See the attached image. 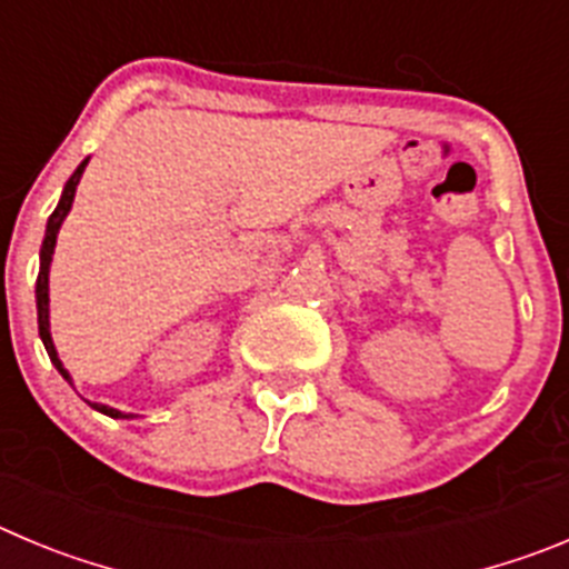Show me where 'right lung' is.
<instances>
[{"label": "right lung", "instance_id": "add662e5", "mask_svg": "<svg viewBox=\"0 0 569 569\" xmlns=\"http://www.w3.org/2000/svg\"><path fill=\"white\" fill-rule=\"evenodd\" d=\"M87 163H90V158L83 160L81 166H78L76 171H72V177L67 180L64 191H61V200L59 206H56V211L50 213V220H47V231H44V242H41V250H39V279H36V310H39V336L41 341H44V349H47V356H50V361H53V367L59 369L61 378L70 380V372L64 369V363H61L59 352H56V343H53V336H50V262H53V250H56V237H59V228L61 222H64V217L70 213L72 208V200H76V186L78 180H81L83 169H87ZM92 409H98L101 415L107 417H132V415H123V411L112 409V406H103V403H90Z\"/></svg>", "mask_w": 569, "mask_h": 569}]
</instances>
